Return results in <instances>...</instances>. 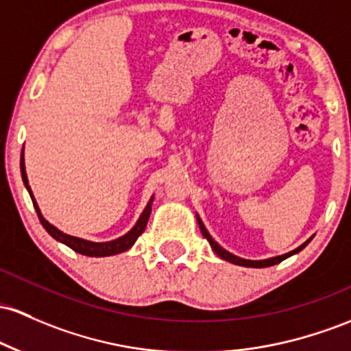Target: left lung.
<instances>
[{
  "label": "left lung",
  "mask_w": 351,
  "mask_h": 351,
  "mask_svg": "<svg viewBox=\"0 0 351 351\" xmlns=\"http://www.w3.org/2000/svg\"><path fill=\"white\" fill-rule=\"evenodd\" d=\"M198 225H199V230H202L203 237H205L206 240L210 241L211 248H213V252L217 253V255H218L219 258H223V260L230 261V263H234V265H241V267H252V268H267V267H273V265H276V263H280V261L287 260L288 256H291V255H295V253H298L300 250H303V248H305V246L308 245V241H310V240H308L306 243H303L302 246H300V248H296V250H293V252L287 253V255H283V256L268 258V260H260V261H253V260H243V258H238V256L232 255V253H228V252H226V250H223L221 246H219V245L217 243V241H215L213 238L210 237V233L206 232L205 225H203V223H202V219H199V218H198Z\"/></svg>",
  "instance_id": "obj_1"
}]
</instances>
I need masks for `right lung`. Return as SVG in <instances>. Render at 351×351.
<instances>
[{"label":"right lung","instance_id":"1","mask_svg":"<svg viewBox=\"0 0 351 351\" xmlns=\"http://www.w3.org/2000/svg\"><path fill=\"white\" fill-rule=\"evenodd\" d=\"M21 176H23V182H25V184H26V188H28L29 195H32V190H29V186H28V178H26L25 161H23V156H21ZM32 199H33L34 208H36L38 218H40L41 225L45 226L46 232L51 234L55 240L61 241V243H64L71 250H75L76 253H82V255H84V256H111V255H117V253H123V252H126V250H130L134 245V241L138 240V237L145 232L146 223H148V218H149V213H152V199H149L148 206L145 208V211L141 213L138 223L133 226L132 230H130L128 233L125 234V237L118 238V240H113V241H106V243H93V241L82 240V238L69 237V234H64L63 232H60V230L55 228L53 225H49V223L43 218V215L40 213V208H38L36 202H34L33 195H32Z\"/></svg>","mask_w":351,"mask_h":351}]
</instances>
